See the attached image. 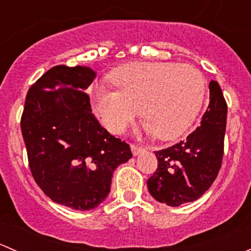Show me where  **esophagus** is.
<instances>
[{"label": "esophagus", "mask_w": 251, "mask_h": 251, "mask_svg": "<svg viewBox=\"0 0 251 251\" xmlns=\"http://www.w3.org/2000/svg\"><path fill=\"white\" fill-rule=\"evenodd\" d=\"M144 151L143 147H140V146H136V144H131V151H132L133 155H138V154L142 153V151Z\"/></svg>", "instance_id": "1"}]
</instances>
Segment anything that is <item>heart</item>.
<instances>
[{
  "label": "heart",
  "instance_id": "b5f03b06",
  "mask_svg": "<svg viewBox=\"0 0 251 251\" xmlns=\"http://www.w3.org/2000/svg\"><path fill=\"white\" fill-rule=\"evenodd\" d=\"M115 90L93 86V110L105 128L121 133L140 114L143 127L160 140H174L196 119L205 95V78L192 65L137 62L114 70Z\"/></svg>",
  "mask_w": 251,
  "mask_h": 251
}]
</instances>
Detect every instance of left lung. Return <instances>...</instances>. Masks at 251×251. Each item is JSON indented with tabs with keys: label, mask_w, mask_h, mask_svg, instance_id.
<instances>
[{
	"label": "left lung",
	"mask_w": 251,
	"mask_h": 251,
	"mask_svg": "<svg viewBox=\"0 0 251 251\" xmlns=\"http://www.w3.org/2000/svg\"><path fill=\"white\" fill-rule=\"evenodd\" d=\"M209 90L210 103L201 125L184 141L155 151L158 169L147 186L159 203L179 206L197 201L221 169L227 104L216 81L210 82Z\"/></svg>",
	"instance_id": "obj_1"
}]
</instances>
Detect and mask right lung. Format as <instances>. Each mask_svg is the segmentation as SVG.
Segmentation results:
<instances>
[{
	"label": "right lung",
	"mask_w": 251,
	"mask_h": 251,
	"mask_svg": "<svg viewBox=\"0 0 251 251\" xmlns=\"http://www.w3.org/2000/svg\"><path fill=\"white\" fill-rule=\"evenodd\" d=\"M95 78L88 67L50 68L30 87L20 121L35 182L54 203L80 211L107 198L115 169L132 158L92 114L85 91Z\"/></svg>",
	"instance_id": "1"
}]
</instances>
